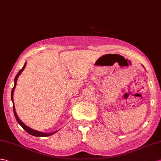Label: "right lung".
<instances>
[{"mask_svg":"<svg viewBox=\"0 0 161 161\" xmlns=\"http://www.w3.org/2000/svg\"><path fill=\"white\" fill-rule=\"evenodd\" d=\"M25 66H26V62H25V64L24 66L22 67V69H20V70H19V72H18V73H17L16 76V77H15V79H14V88H12V95H11V98H12V102H13V110H14V116H15V117H16V120H17L18 123H19V124L22 126V128H23V129L25 130L26 132H28V133H29V134H31V135H33V136H38V137H40V136L44 137V136H51V135H52V134H55V133L57 132H58V130H57V131H55V132H51V133H44V132H39V131H37V130H33V129H31V128H29V127H28L27 125H26L24 123H22V121H20V119H19V117H18V115H17V114H16V110H15V106H14V100H13V95H14V89H15V88H16V83H17L18 77H19V75H20L21 74V73H22V71H23V70L25 69Z\"/></svg>","mask_w":161,"mask_h":161,"instance_id":"obj_1","label":"right lung"}]
</instances>
